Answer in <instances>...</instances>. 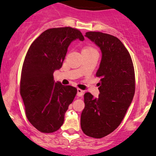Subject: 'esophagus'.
I'll return each instance as SVG.
<instances>
[{"label":"esophagus","mask_w":156,"mask_h":156,"mask_svg":"<svg viewBox=\"0 0 156 156\" xmlns=\"http://www.w3.org/2000/svg\"><path fill=\"white\" fill-rule=\"evenodd\" d=\"M83 91L80 89H77V95L78 97H81L83 94Z\"/></svg>","instance_id":"obj_1"}]
</instances>
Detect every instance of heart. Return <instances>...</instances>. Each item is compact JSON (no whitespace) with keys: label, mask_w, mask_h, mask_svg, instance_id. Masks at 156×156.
Masks as SVG:
<instances>
[{"label":"heart","mask_w":156,"mask_h":156,"mask_svg":"<svg viewBox=\"0 0 156 156\" xmlns=\"http://www.w3.org/2000/svg\"><path fill=\"white\" fill-rule=\"evenodd\" d=\"M92 50H95V49H94V48H92V46L87 45V46H85V47L83 48V51H92Z\"/></svg>","instance_id":"obj_1"}]
</instances>
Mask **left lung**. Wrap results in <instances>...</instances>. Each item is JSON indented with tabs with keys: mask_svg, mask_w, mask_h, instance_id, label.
Here are the masks:
<instances>
[{
	"mask_svg": "<svg viewBox=\"0 0 156 156\" xmlns=\"http://www.w3.org/2000/svg\"><path fill=\"white\" fill-rule=\"evenodd\" d=\"M86 37L101 50L96 73L101 83L98 98L84 94L80 127L88 136L101 139L117 129L124 119L135 94V72L129 52L119 39L98 31L87 32Z\"/></svg>",
	"mask_w": 156,
	"mask_h": 156,
	"instance_id": "8db88e82",
	"label": "left lung"
}]
</instances>
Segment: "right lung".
<instances>
[{"mask_svg":"<svg viewBox=\"0 0 156 156\" xmlns=\"http://www.w3.org/2000/svg\"><path fill=\"white\" fill-rule=\"evenodd\" d=\"M76 39L84 40L77 28H50L34 41L25 57L20 92L27 119L42 133L59 129L77 94L76 87L55 83L53 75L62 67L68 46Z\"/></svg>","mask_w":156,"mask_h":156,"instance_id":"right-lung-1","label":"right lung"}]
</instances>
